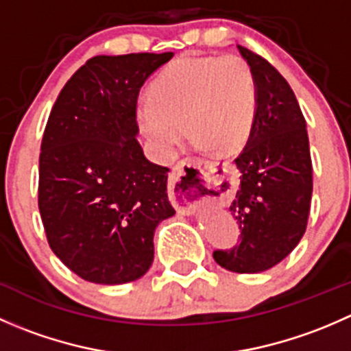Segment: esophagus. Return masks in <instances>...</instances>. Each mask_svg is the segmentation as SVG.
<instances>
[{
    "instance_id": "esophagus-1",
    "label": "esophagus",
    "mask_w": 351,
    "mask_h": 351,
    "mask_svg": "<svg viewBox=\"0 0 351 351\" xmlns=\"http://www.w3.org/2000/svg\"><path fill=\"white\" fill-rule=\"evenodd\" d=\"M200 161L185 159L173 168L169 178L171 202L180 214H193L200 202L212 198V186L198 175Z\"/></svg>"
}]
</instances>
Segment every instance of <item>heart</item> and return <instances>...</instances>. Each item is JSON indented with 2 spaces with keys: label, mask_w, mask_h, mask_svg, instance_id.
Listing matches in <instances>:
<instances>
[{
  "label": "heart",
  "mask_w": 351,
  "mask_h": 351,
  "mask_svg": "<svg viewBox=\"0 0 351 351\" xmlns=\"http://www.w3.org/2000/svg\"><path fill=\"white\" fill-rule=\"evenodd\" d=\"M256 107V81L241 56L182 58L156 76L136 119L162 159L176 154L185 129L198 146L229 154L246 144Z\"/></svg>",
  "instance_id": "heart-1"
}]
</instances>
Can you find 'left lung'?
<instances>
[{
  "label": "left lung",
  "mask_w": 351,
  "mask_h": 351,
  "mask_svg": "<svg viewBox=\"0 0 351 351\" xmlns=\"http://www.w3.org/2000/svg\"><path fill=\"white\" fill-rule=\"evenodd\" d=\"M238 51L253 69L258 107L246 146L234 159L241 176L229 210L238 219L241 243L214 251V260L234 274H260L289 256L306 232L313 165L292 88L263 58L241 45Z\"/></svg>",
  "instance_id": "8db88e82"
}]
</instances>
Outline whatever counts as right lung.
<instances>
[{
    "label": "right lung",
    "instance_id": "obj_1",
    "mask_svg": "<svg viewBox=\"0 0 351 351\" xmlns=\"http://www.w3.org/2000/svg\"><path fill=\"white\" fill-rule=\"evenodd\" d=\"M173 58L97 56L59 93L42 137L38 210L49 246L93 284L143 277L154 260V231L175 215L169 169L137 141L136 107L147 77Z\"/></svg>",
    "mask_w": 351,
    "mask_h": 351
}]
</instances>
